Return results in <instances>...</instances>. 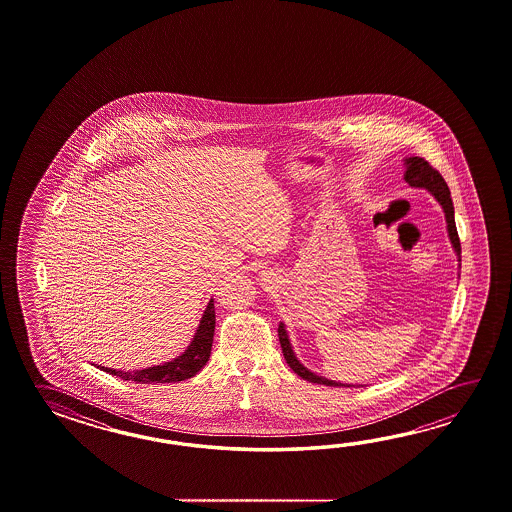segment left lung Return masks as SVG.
Listing matches in <instances>:
<instances>
[{
    "label": "left lung",
    "instance_id": "left-lung-1",
    "mask_svg": "<svg viewBox=\"0 0 512 512\" xmlns=\"http://www.w3.org/2000/svg\"><path fill=\"white\" fill-rule=\"evenodd\" d=\"M406 164V172H404V181L414 188H425L435 201L441 205L443 212H445L446 230H448V238L454 247L457 254V260L461 261V243H459V236H457L456 219H454V205H452V197H450V190L446 186L443 175L439 174L435 168H432L428 161L423 157H408L404 159ZM278 337H280V344H282V353L287 364L291 366V370L300 375L302 379L309 382H316V384H326V386H353V384H342V382L329 381L326 377H320L313 371L307 370L300 360L296 359L294 355L293 346L289 335L285 331V326L280 324L278 326Z\"/></svg>",
    "mask_w": 512,
    "mask_h": 512
}]
</instances>
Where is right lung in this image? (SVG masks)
<instances>
[{"instance_id":"1","label":"right lung","mask_w":512,"mask_h":512,"mask_svg":"<svg viewBox=\"0 0 512 512\" xmlns=\"http://www.w3.org/2000/svg\"><path fill=\"white\" fill-rule=\"evenodd\" d=\"M214 329H216V311H214V300H210L205 309V313L199 320V326L196 329V335L192 338L190 346L181 353L177 359L164 362L159 366H152L146 370L122 371L113 370V368H104L109 375H117L122 381L141 382V384H157V382H179L194 377L197 371L201 370L212 351V342H214Z\"/></svg>"}]
</instances>
